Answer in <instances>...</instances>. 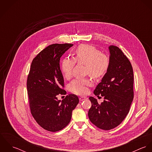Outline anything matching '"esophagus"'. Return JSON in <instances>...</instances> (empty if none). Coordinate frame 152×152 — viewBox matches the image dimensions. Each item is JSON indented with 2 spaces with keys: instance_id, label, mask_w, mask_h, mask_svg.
Wrapping results in <instances>:
<instances>
[{
  "instance_id": "esophagus-1",
  "label": "esophagus",
  "mask_w": 152,
  "mask_h": 152,
  "mask_svg": "<svg viewBox=\"0 0 152 152\" xmlns=\"http://www.w3.org/2000/svg\"><path fill=\"white\" fill-rule=\"evenodd\" d=\"M86 99H87V97H86V96H81V97H80V98H79V99H80V101H84V100Z\"/></svg>"
}]
</instances>
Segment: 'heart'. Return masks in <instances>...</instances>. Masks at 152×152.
I'll return each mask as SVG.
<instances>
[{"instance_id": "1", "label": "heart", "mask_w": 152, "mask_h": 152, "mask_svg": "<svg viewBox=\"0 0 152 152\" xmlns=\"http://www.w3.org/2000/svg\"><path fill=\"white\" fill-rule=\"evenodd\" d=\"M75 63L85 64L86 73L94 78L97 79L103 77L108 69L110 60L107 55L101 53L95 47L88 44H83L78 47L75 51L74 60L64 57L61 63V72L66 79L71 77L72 69ZM92 84L88 78H76L69 85L70 91L78 95L86 94L87 87Z\"/></svg>"}]
</instances>
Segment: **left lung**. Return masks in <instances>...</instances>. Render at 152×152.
Instances as JSON below:
<instances>
[{
  "mask_svg": "<svg viewBox=\"0 0 152 152\" xmlns=\"http://www.w3.org/2000/svg\"><path fill=\"white\" fill-rule=\"evenodd\" d=\"M109 50L108 69L94 92L97 96H103L104 100L99 104L90 96L92 106L88 113L94 125L105 130L121 124L129 112L134 96L133 72L130 61L119 47L110 45Z\"/></svg>",
  "mask_w": 152,
  "mask_h": 152,
  "instance_id": "left-lung-1",
  "label": "left lung"
}]
</instances>
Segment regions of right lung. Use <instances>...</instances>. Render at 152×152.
<instances>
[{
    "label": "right lung",
    "instance_id": "add662e5",
    "mask_svg": "<svg viewBox=\"0 0 152 152\" xmlns=\"http://www.w3.org/2000/svg\"><path fill=\"white\" fill-rule=\"evenodd\" d=\"M72 44H53L40 51L33 60L27 80L30 112L45 130L57 132L69 123L72 112L79 102L74 94L62 101L57 95L65 94L60 67L61 57Z\"/></svg>",
    "mask_w": 152,
    "mask_h": 152
}]
</instances>
